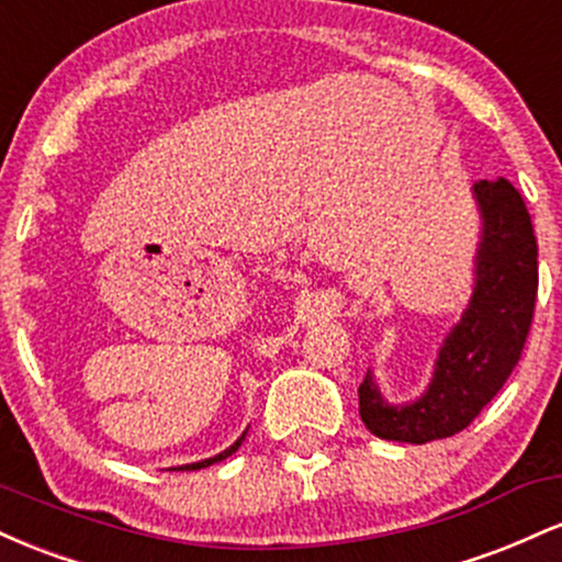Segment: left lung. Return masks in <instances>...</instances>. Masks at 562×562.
Returning a JSON list of instances; mask_svg holds the SVG:
<instances>
[{"instance_id": "obj_1", "label": "left lung", "mask_w": 562, "mask_h": 562, "mask_svg": "<svg viewBox=\"0 0 562 562\" xmlns=\"http://www.w3.org/2000/svg\"><path fill=\"white\" fill-rule=\"evenodd\" d=\"M481 216L473 293L447 333L434 378L415 402L391 404L372 370L359 385V415L385 441L428 443L460 434L499 393L531 330L539 288L537 237L528 209L507 179L470 187Z\"/></svg>"}]
</instances>
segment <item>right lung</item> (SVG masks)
I'll use <instances>...</instances> for the list:
<instances>
[{"mask_svg":"<svg viewBox=\"0 0 562 562\" xmlns=\"http://www.w3.org/2000/svg\"><path fill=\"white\" fill-rule=\"evenodd\" d=\"M245 434H248V428L243 430V436L237 438L235 443H232L229 449H224V451H218V454H214V457H209V460H200V462H190V465H179V468H171V470H200V468H209V465H214V462H222V460H227V457L232 454V451H237L240 449V443H243V438H245Z\"/></svg>","mask_w":562,"mask_h":562,"instance_id":"1","label":"right lung"}]
</instances>
